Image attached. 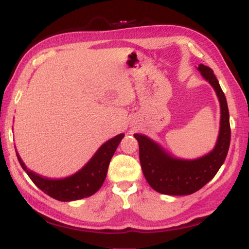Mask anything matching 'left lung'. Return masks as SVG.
Wrapping results in <instances>:
<instances>
[{
    "instance_id": "1",
    "label": "left lung",
    "mask_w": 249,
    "mask_h": 249,
    "mask_svg": "<svg viewBox=\"0 0 249 249\" xmlns=\"http://www.w3.org/2000/svg\"><path fill=\"white\" fill-rule=\"evenodd\" d=\"M198 71L213 87L220 104L219 135L213 151L197 160H178L146 136L134 135L139 143L142 172L150 186L163 195L185 196L196 193L215 177L228 154L231 129L226 96L210 67L200 64Z\"/></svg>"
}]
</instances>
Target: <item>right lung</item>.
Wrapping results in <instances>:
<instances>
[{
    "mask_svg": "<svg viewBox=\"0 0 249 249\" xmlns=\"http://www.w3.org/2000/svg\"><path fill=\"white\" fill-rule=\"evenodd\" d=\"M123 137L124 134H120L108 140L99 147L98 151L80 171L60 179L43 178L39 174L29 170L18 153L16 154H17L21 167L40 190L59 201H73L89 197L102 187L107 176L111 158Z\"/></svg>",
    "mask_w": 249,
    "mask_h": 249,
    "instance_id": "right-lung-1",
    "label": "right lung"
}]
</instances>
